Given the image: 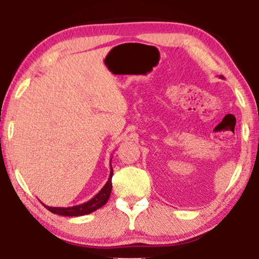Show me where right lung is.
Here are the masks:
<instances>
[{
	"instance_id": "right-lung-1",
	"label": "right lung",
	"mask_w": 259,
	"mask_h": 259,
	"mask_svg": "<svg viewBox=\"0 0 259 259\" xmlns=\"http://www.w3.org/2000/svg\"><path fill=\"white\" fill-rule=\"evenodd\" d=\"M109 165H111V173H109V178L107 183L105 184V186L100 190V192L92 198L91 200L86 201V203L75 205V206H69V207H53L45 205V207L52 212V213L60 214V215H66V217H77V215H84L90 214L92 212L97 211L98 208L107 203L112 192V176H113V168H112V158L109 160Z\"/></svg>"
}]
</instances>
